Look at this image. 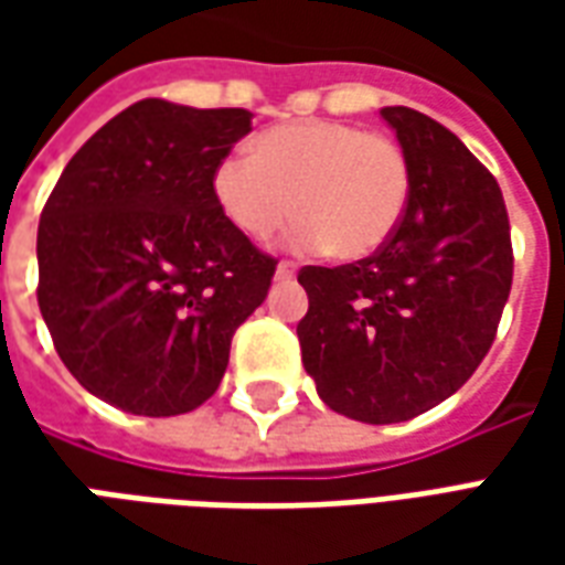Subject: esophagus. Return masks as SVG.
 Segmentation results:
<instances>
[{"label": "esophagus", "instance_id": "34e87169", "mask_svg": "<svg viewBox=\"0 0 565 565\" xmlns=\"http://www.w3.org/2000/svg\"><path fill=\"white\" fill-rule=\"evenodd\" d=\"M275 278H278V281H290V278H296L294 263H287V259H284V263H278V269H275Z\"/></svg>", "mask_w": 565, "mask_h": 565}]
</instances>
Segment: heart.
I'll list each match as a JSON object with an SVG mask.
<instances>
[{"label": "heart", "mask_w": 565, "mask_h": 565, "mask_svg": "<svg viewBox=\"0 0 565 565\" xmlns=\"http://www.w3.org/2000/svg\"><path fill=\"white\" fill-rule=\"evenodd\" d=\"M211 193L226 221L254 242L290 221L296 250L363 259L391 242L403 223L412 169L387 136L342 120H290L259 132L247 153L214 166Z\"/></svg>", "instance_id": "b5f03b06"}]
</instances>
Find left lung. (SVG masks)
Segmentation results:
<instances>
[{
  "instance_id": "left-lung-1",
  "label": "left lung",
  "mask_w": 565,
  "mask_h": 565,
  "mask_svg": "<svg viewBox=\"0 0 565 565\" xmlns=\"http://www.w3.org/2000/svg\"><path fill=\"white\" fill-rule=\"evenodd\" d=\"M412 169L403 223L372 257L299 284L302 366L332 412L363 424L424 415L472 379L511 290L509 214L497 178L450 129L381 108Z\"/></svg>"
}]
</instances>
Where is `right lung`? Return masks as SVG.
Masks as SVG:
<instances>
[{"mask_svg": "<svg viewBox=\"0 0 565 565\" xmlns=\"http://www.w3.org/2000/svg\"><path fill=\"white\" fill-rule=\"evenodd\" d=\"M250 117L141 99L60 174L39 223V308L60 360L103 403L145 417L199 408L269 294L275 259L211 193Z\"/></svg>", "mask_w": 565, "mask_h": 565, "instance_id": "1", "label": "right lung"}]
</instances>
